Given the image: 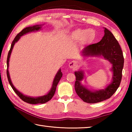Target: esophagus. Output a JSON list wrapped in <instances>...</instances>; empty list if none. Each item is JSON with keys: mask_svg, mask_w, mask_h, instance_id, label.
<instances>
[{"mask_svg": "<svg viewBox=\"0 0 132 132\" xmlns=\"http://www.w3.org/2000/svg\"><path fill=\"white\" fill-rule=\"evenodd\" d=\"M76 65H77L76 62L75 61L71 62L70 63H69V67H70L71 69H75L76 67Z\"/></svg>", "mask_w": 132, "mask_h": 132, "instance_id": "esophagus-1", "label": "esophagus"}]
</instances>
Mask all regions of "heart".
Returning <instances> with one entry per match:
<instances>
[{
  "mask_svg": "<svg viewBox=\"0 0 132 132\" xmlns=\"http://www.w3.org/2000/svg\"><path fill=\"white\" fill-rule=\"evenodd\" d=\"M73 37L77 39L86 38L87 40L92 39L94 37V34L93 31L87 29H78L76 30L73 34Z\"/></svg>",
  "mask_w": 132,
  "mask_h": 132,
  "instance_id": "obj_1",
  "label": "heart"
}]
</instances>
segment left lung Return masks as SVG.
Segmentation results:
<instances>
[{
	"label": "left lung",
	"instance_id": "obj_1",
	"mask_svg": "<svg viewBox=\"0 0 132 132\" xmlns=\"http://www.w3.org/2000/svg\"><path fill=\"white\" fill-rule=\"evenodd\" d=\"M104 32V36L101 41L86 46L82 53L86 56H102L105 59L108 60L112 64L113 81L104 90L91 91L80 84L84 76L82 71H76V92L82 101L87 103H97L108 99L117 90L122 80L124 57L121 48L110 31L105 28Z\"/></svg>",
	"mask_w": 132,
	"mask_h": 132
}]
</instances>
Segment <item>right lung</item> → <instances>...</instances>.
<instances>
[{"instance_id":"1","label":"right lung","mask_w":132,"mask_h":132,"mask_svg":"<svg viewBox=\"0 0 132 132\" xmlns=\"http://www.w3.org/2000/svg\"><path fill=\"white\" fill-rule=\"evenodd\" d=\"M41 28V27L40 26H39V25H37V26H32V27H26L25 28H24L20 32H19V34H18L16 36H15L14 40H13L12 42V45H11V48L10 49V51L8 53L7 58V76L8 81H9V84H10L11 87H12L13 90H14V91L15 93H16V94L19 96V97L23 101L27 102V103L31 104H44V103H45V102H47L48 101H50V100H51V98L53 97V96L55 94V93L56 89V87H57L58 82H59V80H61V77L62 76V73L61 71V70L60 69L59 71L57 73L56 75L55 76V77L53 81L52 87V88H51V90L50 91V93H49L48 94H46L44 96H42V97H37V98H32V97H27V96L23 95V94L21 93L20 91H18L17 89L14 87V86H13L12 84V81H11L10 76H9V70H8L9 62V59H10L11 53H12L13 46H14L15 43L19 41L20 38V37H21L22 35H23L24 34H26V33L32 32V31H38V30H39Z\"/></svg>"}]
</instances>
